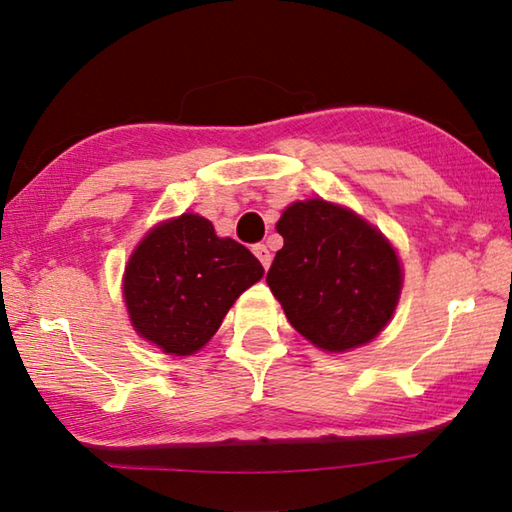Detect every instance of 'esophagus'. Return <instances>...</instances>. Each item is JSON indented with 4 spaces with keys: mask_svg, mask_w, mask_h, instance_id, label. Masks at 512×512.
<instances>
[{
    "mask_svg": "<svg viewBox=\"0 0 512 512\" xmlns=\"http://www.w3.org/2000/svg\"><path fill=\"white\" fill-rule=\"evenodd\" d=\"M253 253H255V257L259 259V262H262L264 268L271 266V250L266 248V244H255L253 246Z\"/></svg>",
    "mask_w": 512,
    "mask_h": 512,
    "instance_id": "1",
    "label": "esophagus"
}]
</instances>
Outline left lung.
<instances>
[{"mask_svg": "<svg viewBox=\"0 0 512 512\" xmlns=\"http://www.w3.org/2000/svg\"><path fill=\"white\" fill-rule=\"evenodd\" d=\"M277 232L284 246L266 282L289 323L329 352L375 339L402 289L400 259L381 232L320 198L287 207Z\"/></svg>", "mask_w": 512, "mask_h": 512, "instance_id": "obj_1", "label": "left lung"}]
</instances>
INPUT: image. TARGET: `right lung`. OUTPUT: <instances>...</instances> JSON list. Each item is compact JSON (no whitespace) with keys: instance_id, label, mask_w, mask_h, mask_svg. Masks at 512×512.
<instances>
[{"instance_id":"right-lung-1","label":"right lung","mask_w":512,"mask_h":512,"mask_svg":"<svg viewBox=\"0 0 512 512\" xmlns=\"http://www.w3.org/2000/svg\"><path fill=\"white\" fill-rule=\"evenodd\" d=\"M264 275L259 259L214 225L183 214L153 228L131 257L124 298L131 323L169 354H194L212 339L241 293Z\"/></svg>"}]
</instances>
